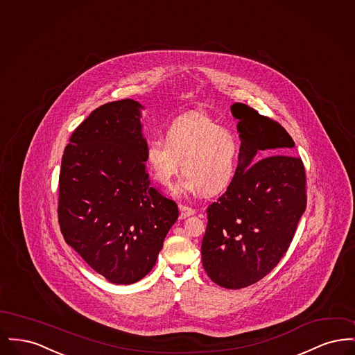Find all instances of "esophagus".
Wrapping results in <instances>:
<instances>
[{
    "mask_svg": "<svg viewBox=\"0 0 355 355\" xmlns=\"http://www.w3.org/2000/svg\"><path fill=\"white\" fill-rule=\"evenodd\" d=\"M178 207H180V218H181V220H185V218L193 216V214L196 213V210H194L193 207L186 206V205H182V203H180Z\"/></svg>",
    "mask_w": 355,
    "mask_h": 355,
    "instance_id": "obj_1",
    "label": "esophagus"
}]
</instances>
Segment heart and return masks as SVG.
I'll use <instances>...</instances> for the list:
<instances>
[{
    "label": "heart",
    "instance_id": "1",
    "mask_svg": "<svg viewBox=\"0 0 355 355\" xmlns=\"http://www.w3.org/2000/svg\"><path fill=\"white\" fill-rule=\"evenodd\" d=\"M165 138L148 142L145 161L153 178L170 187L181 170L182 191L218 194L232 185L241 145L236 135L202 112H190L173 119Z\"/></svg>",
    "mask_w": 355,
    "mask_h": 355
}]
</instances>
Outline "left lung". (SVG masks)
I'll return each mask as SVG.
<instances>
[{"instance_id":"obj_1","label":"left lung","mask_w":355,"mask_h":355,"mask_svg":"<svg viewBox=\"0 0 355 355\" xmlns=\"http://www.w3.org/2000/svg\"><path fill=\"white\" fill-rule=\"evenodd\" d=\"M232 114L241 138L236 174L206 210L201 250L213 282L242 288L266 277L286 254L306 209V171L300 157L287 154L294 141L281 123L241 102L232 105Z\"/></svg>"}]
</instances>
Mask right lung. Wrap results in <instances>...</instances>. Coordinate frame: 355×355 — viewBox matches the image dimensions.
<instances>
[{
    "mask_svg": "<svg viewBox=\"0 0 355 355\" xmlns=\"http://www.w3.org/2000/svg\"><path fill=\"white\" fill-rule=\"evenodd\" d=\"M144 106L107 102L70 137L58 181L67 243L107 281L130 285L155 265L178 206L150 186L141 133Z\"/></svg>",
    "mask_w": 355,
    "mask_h": 355,
    "instance_id": "add662e5",
    "label": "right lung"
}]
</instances>
